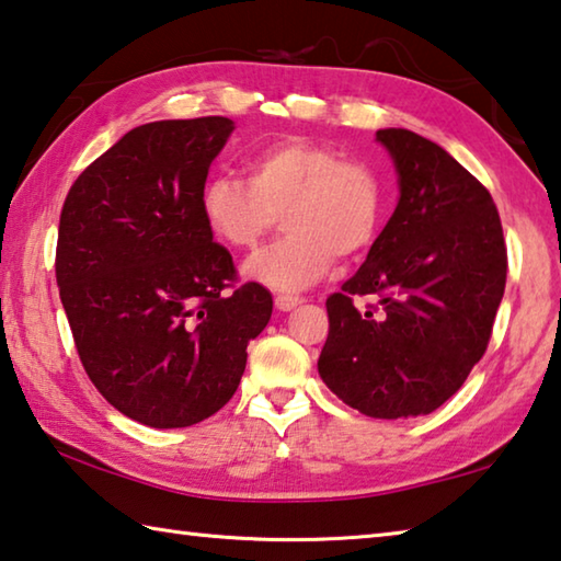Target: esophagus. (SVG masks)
<instances>
[{
	"mask_svg": "<svg viewBox=\"0 0 561 561\" xmlns=\"http://www.w3.org/2000/svg\"><path fill=\"white\" fill-rule=\"evenodd\" d=\"M299 304H301L299 297H287V294H279V297L274 299V307H277L279 311H291V309H297Z\"/></svg>",
	"mask_w": 561,
	"mask_h": 561,
	"instance_id": "obj_1",
	"label": "esophagus"
}]
</instances>
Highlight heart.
<instances>
[{
  "mask_svg": "<svg viewBox=\"0 0 561 561\" xmlns=\"http://www.w3.org/2000/svg\"><path fill=\"white\" fill-rule=\"evenodd\" d=\"M247 183L215 175L201 213L217 240L252 250L282 213L287 232L244 264V277L274 291H301L374 244L383 220V183L374 165L309 138H282L244 158Z\"/></svg>",
  "mask_w": 561,
  "mask_h": 561,
  "instance_id": "heart-1",
  "label": "heart"
}]
</instances>
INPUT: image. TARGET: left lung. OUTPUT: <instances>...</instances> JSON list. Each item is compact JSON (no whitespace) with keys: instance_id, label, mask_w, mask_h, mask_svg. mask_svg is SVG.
I'll list each match as a JSON object with an SVG mask.
<instances>
[{"instance_id":"left-lung-1","label":"left lung","mask_w":561,"mask_h":561,"mask_svg":"<svg viewBox=\"0 0 561 561\" xmlns=\"http://www.w3.org/2000/svg\"><path fill=\"white\" fill-rule=\"evenodd\" d=\"M376 140L398 173V205L366 262L327 299L319 376L371 417L440 408L485 354L505 294L507 247L497 207L448 150L405 128ZM374 293L381 310L358 312Z\"/></svg>"}]
</instances>
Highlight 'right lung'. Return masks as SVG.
Returning <instances> with one entry per match:
<instances>
[{"instance_id": "add662e5", "label": "right lung", "mask_w": 561, "mask_h": 561, "mask_svg": "<svg viewBox=\"0 0 561 561\" xmlns=\"http://www.w3.org/2000/svg\"><path fill=\"white\" fill-rule=\"evenodd\" d=\"M234 123L156 121L128 130L66 195L56 284L93 386L133 421L187 428L234 396L247 344L272 317L257 282L201 213L207 170Z\"/></svg>"}]
</instances>
